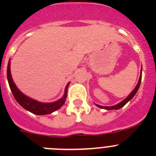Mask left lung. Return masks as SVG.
<instances>
[{
  "instance_id": "8db88e82",
  "label": "left lung",
  "mask_w": 156,
  "mask_h": 156,
  "mask_svg": "<svg viewBox=\"0 0 156 156\" xmlns=\"http://www.w3.org/2000/svg\"><path fill=\"white\" fill-rule=\"evenodd\" d=\"M141 70H142V68H141ZM140 82H141V73H140V78H139V81H138V83H137V86H136V87L134 88V90H133V91L131 92V93H130L129 95H128L127 98H126V99H124V100L122 101H121L120 103H119V104H117V105H113V106H108V107H106V106L98 105H97L98 107H99V108H105V109H107V110L119 109V108H122V106H124L125 105H126V103H127L129 100H131V99L133 98V96H134V95L136 94V93H137V90H138V89H139V87H140Z\"/></svg>"
}]
</instances>
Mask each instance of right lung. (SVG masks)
<instances>
[{"label": "right lung", "mask_w": 156, "mask_h": 156, "mask_svg": "<svg viewBox=\"0 0 156 156\" xmlns=\"http://www.w3.org/2000/svg\"><path fill=\"white\" fill-rule=\"evenodd\" d=\"M7 76H8V83H9V87L12 90V93L13 94L14 98L17 101V102L19 103L22 107L25 108V109L28 110V111L31 112L32 113L37 114V115H47V114H50L53 112L56 111L59 108H61L63 104L66 101V97H67V90H68V86L69 83L67 84L66 87V91H65V94L63 98L61 99H59L58 101H55V102L52 103H41L38 102L37 101L34 100V99L30 98L27 97L25 94H23L20 90L16 87V84L14 83L13 80L12 78V75H11L10 71V60L8 62V69H7Z\"/></svg>", "instance_id": "right-lung-1"}]
</instances>
